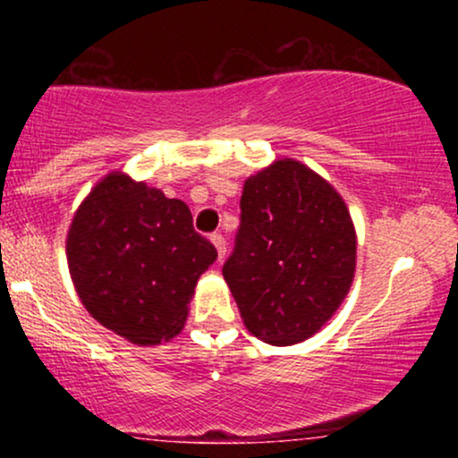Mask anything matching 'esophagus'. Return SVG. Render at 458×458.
Returning a JSON list of instances; mask_svg holds the SVG:
<instances>
[{"label":"esophagus","instance_id":"1","mask_svg":"<svg viewBox=\"0 0 458 458\" xmlns=\"http://www.w3.org/2000/svg\"><path fill=\"white\" fill-rule=\"evenodd\" d=\"M211 241H213V245L217 247L219 260H224V259H225V239H224L222 234H213V236H211Z\"/></svg>","mask_w":458,"mask_h":458}]
</instances>
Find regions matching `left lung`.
<instances>
[{
    "instance_id": "left-lung-1",
    "label": "left lung",
    "mask_w": 458,
    "mask_h": 458,
    "mask_svg": "<svg viewBox=\"0 0 458 458\" xmlns=\"http://www.w3.org/2000/svg\"><path fill=\"white\" fill-rule=\"evenodd\" d=\"M355 259L353 219L323 176L277 159L247 178L224 280L251 335L288 346L317 334L344 301Z\"/></svg>"
}]
</instances>
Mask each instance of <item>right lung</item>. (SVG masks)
<instances>
[{"label":"right lung","instance_id":"right-lung-1","mask_svg":"<svg viewBox=\"0 0 458 458\" xmlns=\"http://www.w3.org/2000/svg\"><path fill=\"white\" fill-rule=\"evenodd\" d=\"M217 250L193 230L182 199L109 172L72 215L66 260L88 314L131 344L170 343Z\"/></svg>","mask_w":458,"mask_h":458}]
</instances>
